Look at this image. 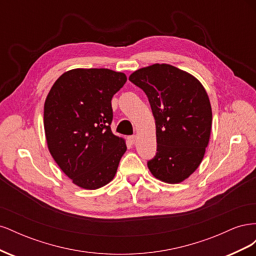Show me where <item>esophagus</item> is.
Returning <instances> with one entry per match:
<instances>
[{"label":"esophagus","instance_id":"34e87169","mask_svg":"<svg viewBox=\"0 0 256 256\" xmlns=\"http://www.w3.org/2000/svg\"><path fill=\"white\" fill-rule=\"evenodd\" d=\"M136 136H128V142H129L130 145H134L136 143Z\"/></svg>","mask_w":256,"mask_h":256}]
</instances>
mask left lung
Segmentation results:
<instances>
[{"label":"left lung","instance_id":"1","mask_svg":"<svg viewBox=\"0 0 256 256\" xmlns=\"http://www.w3.org/2000/svg\"><path fill=\"white\" fill-rule=\"evenodd\" d=\"M129 80L148 97L156 122L157 154L147 166L161 182H184L200 164L210 138L206 90L194 76L168 64L138 69Z\"/></svg>","mask_w":256,"mask_h":256}]
</instances>
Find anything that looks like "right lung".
Segmentation results:
<instances>
[{"instance_id": "obj_1", "label": "right lung", "mask_w": 256, "mask_h": 256, "mask_svg": "<svg viewBox=\"0 0 256 256\" xmlns=\"http://www.w3.org/2000/svg\"><path fill=\"white\" fill-rule=\"evenodd\" d=\"M127 81L106 68H76L54 82L46 98L44 127L48 150L74 184L96 190L109 184L127 150L112 134L111 100Z\"/></svg>"}]
</instances>
